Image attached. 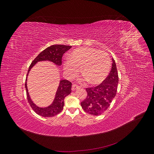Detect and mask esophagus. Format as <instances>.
I'll return each instance as SVG.
<instances>
[{
	"mask_svg": "<svg viewBox=\"0 0 154 154\" xmlns=\"http://www.w3.org/2000/svg\"><path fill=\"white\" fill-rule=\"evenodd\" d=\"M79 88V86H78L77 85H72V91H75L76 89H78Z\"/></svg>",
	"mask_w": 154,
	"mask_h": 154,
	"instance_id": "obj_1",
	"label": "esophagus"
}]
</instances>
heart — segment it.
<instances>
[{"mask_svg": "<svg viewBox=\"0 0 154 154\" xmlns=\"http://www.w3.org/2000/svg\"><path fill=\"white\" fill-rule=\"evenodd\" d=\"M111 66L109 54L105 51L92 48H81L74 50L64 62L65 72L70 77L75 76L82 68L83 81L91 84L101 83L108 76Z\"/></svg>", "mask_w": 154, "mask_h": 154, "instance_id": "obj_1", "label": "heart"}]
</instances>
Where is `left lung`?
<instances>
[{"mask_svg": "<svg viewBox=\"0 0 154 154\" xmlns=\"http://www.w3.org/2000/svg\"><path fill=\"white\" fill-rule=\"evenodd\" d=\"M118 82L117 67L112 58L111 71L105 80L96 87L85 88L87 96L81 103L82 109L85 112L93 116L103 114L110 106L112 101L116 96Z\"/></svg>", "mask_w": 154, "mask_h": 154, "instance_id": "1", "label": "left lung"}]
</instances>
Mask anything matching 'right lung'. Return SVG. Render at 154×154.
Returning <instances> with one entry per match:
<instances>
[{
  "instance_id": "add662e5",
  "label": "right lung",
  "mask_w": 154,
  "mask_h": 154,
  "mask_svg": "<svg viewBox=\"0 0 154 154\" xmlns=\"http://www.w3.org/2000/svg\"><path fill=\"white\" fill-rule=\"evenodd\" d=\"M72 47L71 45H53L44 49L37 56L30 65L27 74L28 75L31 69L38 62L50 61L54 63L58 66L62 65V58L63 54ZM27 78L26 80L25 87L26 89L27 98L30 106L35 112L42 117H53L58 114L63 110L64 105V99L67 96L71 94L72 83L66 80H62L60 82V84L56 92L55 97L52 103L47 107H39L36 105L29 96L28 90L27 87Z\"/></svg>"
}]
</instances>
